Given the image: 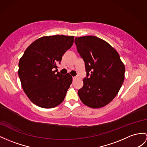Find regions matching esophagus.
<instances>
[{
	"mask_svg": "<svg viewBox=\"0 0 147 147\" xmlns=\"http://www.w3.org/2000/svg\"><path fill=\"white\" fill-rule=\"evenodd\" d=\"M72 78H73V80H76L77 79V77H72Z\"/></svg>",
	"mask_w": 147,
	"mask_h": 147,
	"instance_id": "1",
	"label": "esophagus"
}]
</instances>
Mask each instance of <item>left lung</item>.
Masks as SVG:
<instances>
[{"instance_id": "8db88e82", "label": "left lung", "mask_w": 147, "mask_h": 147, "mask_svg": "<svg viewBox=\"0 0 147 147\" xmlns=\"http://www.w3.org/2000/svg\"><path fill=\"white\" fill-rule=\"evenodd\" d=\"M75 44L84 60L86 77L78 91L81 101L91 108L104 107L115 97L125 78V66L112 46L95 36L76 37Z\"/></svg>"}]
</instances>
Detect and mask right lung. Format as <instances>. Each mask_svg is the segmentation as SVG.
<instances>
[{
    "instance_id": "obj_1",
    "label": "right lung",
    "mask_w": 147,
    "mask_h": 147,
    "mask_svg": "<svg viewBox=\"0 0 147 147\" xmlns=\"http://www.w3.org/2000/svg\"><path fill=\"white\" fill-rule=\"evenodd\" d=\"M74 40V36L63 35L42 37L24 52L19 60L18 75L24 92L35 105L51 109L63 101L72 77L54 69Z\"/></svg>"
}]
</instances>
